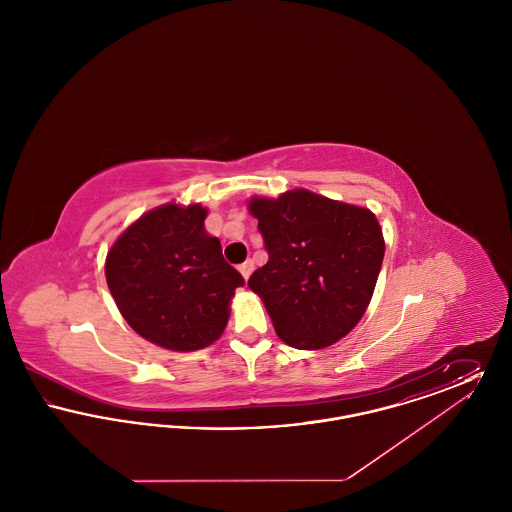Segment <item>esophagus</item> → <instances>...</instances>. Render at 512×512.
I'll use <instances>...</instances> for the list:
<instances>
[{
  "instance_id": "34e87169",
  "label": "esophagus",
  "mask_w": 512,
  "mask_h": 512,
  "mask_svg": "<svg viewBox=\"0 0 512 512\" xmlns=\"http://www.w3.org/2000/svg\"><path fill=\"white\" fill-rule=\"evenodd\" d=\"M253 268H255V265H253V261H251V259H247L245 263H242V265H240V272H242V276H244L245 280H247V278L251 276Z\"/></svg>"
}]
</instances>
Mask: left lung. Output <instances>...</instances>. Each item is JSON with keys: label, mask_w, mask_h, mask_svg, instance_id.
Instances as JSON below:
<instances>
[{"label": "left lung", "mask_w": 512, "mask_h": 512, "mask_svg": "<svg viewBox=\"0 0 512 512\" xmlns=\"http://www.w3.org/2000/svg\"><path fill=\"white\" fill-rule=\"evenodd\" d=\"M268 261L247 286L257 293L280 340L322 349L347 336L365 315L382 261L376 217L307 190L253 197Z\"/></svg>", "instance_id": "1"}]
</instances>
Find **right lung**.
I'll list each match as a JSON object with an SVG mask.
<instances>
[{
  "instance_id": "obj_1",
  "label": "right lung",
  "mask_w": 512,
  "mask_h": 512,
  "mask_svg": "<svg viewBox=\"0 0 512 512\" xmlns=\"http://www.w3.org/2000/svg\"><path fill=\"white\" fill-rule=\"evenodd\" d=\"M201 205L174 203L136 220L107 253L105 276L124 320L146 340L195 351L219 338L242 274L222 257Z\"/></svg>"
}]
</instances>
